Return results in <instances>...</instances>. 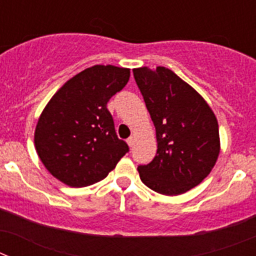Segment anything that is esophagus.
I'll return each instance as SVG.
<instances>
[{"label": "esophagus", "mask_w": 256, "mask_h": 256, "mask_svg": "<svg viewBox=\"0 0 256 256\" xmlns=\"http://www.w3.org/2000/svg\"><path fill=\"white\" fill-rule=\"evenodd\" d=\"M126 144H130V148H132L133 144H134V138H133V137H130V138L126 140Z\"/></svg>", "instance_id": "1"}]
</instances>
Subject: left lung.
Returning a JSON list of instances; mask_svg holds the SVG:
<instances>
[{"mask_svg":"<svg viewBox=\"0 0 256 256\" xmlns=\"http://www.w3.org/2000/svg\"><path fill=\"white\" fill-rule=\"evenodd\" d=\"M156 130L158 151L138 165L142 182L162 195L184 194L212 172L219 155L218 122L205 100L164 66L133 69Z\"/></svg>","mask_w":256,"mask_h":256,"instance_id":"left-lung-1","label":"left lung"}]
</instances>
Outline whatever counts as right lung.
<instances>
[{
	"instance_id": "obj_1",
	"label": "right lung",
	"mask_w": 256,
	"mask_h": 256,
	"mask_svg": "<svg viewBox=\"0 0 256 256\" xmlns=\"http://www.w3.org/2000/svg\"><path fill=\"white\" fill-rule=\"evenodd\" d=\"M130 69L94 65L69 79L38 119L36 150L47 170L70 187L104 180L130 148L119 140L108 100L130 80Z\"/></svg>"
}]
</instances>
